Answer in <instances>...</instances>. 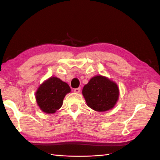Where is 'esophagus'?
I'll list each match as a JSON object with an SVG mask.
<instances>
[{
	"instance_id": "obj_1",
	"label": "esophagus",
	"mask_w": 160,
	"mask_h": 160,
	"mask_svg": "<svg viewBox=\"0 0 160 160\" xmlns=\"http://www.w3.org/2000/svg\"><path fill=\"white\" fill-rule=\"evenodd\" d=\"M80 91V88L79 87V88H76V89H74V92L75 93H79Z\"/></svg>"
}]
</instances>
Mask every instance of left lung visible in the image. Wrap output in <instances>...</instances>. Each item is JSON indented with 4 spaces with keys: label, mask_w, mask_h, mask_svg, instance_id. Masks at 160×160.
I'll use <instances>...</instances> for the list:
<instances>
[{
    "label": "left lung",
    "mask_w": 160,
    "mask_h": 160,
    "mask_svg": "<svg viewBox=\"0 0 160 160\" xmlns=\"http://www.w3.org/2000/svg\"><path fill=\"white\" fill-rule=\"evenodd\" d=\"M82 94L88 106L92 109L103 112L111 109L119 97L116 83L107 78L96 76L84 85Z\"/></svg>",
    "instance_id": "8db88e82"
}]
</instances>
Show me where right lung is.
<instances>
[{"mask_svg": "<svg viewBox=\"0 0 160 160\" xmlns=\"http://www.w3.org/2000/svg\"><path fill=\"white\" fill-rule=\"evenodd\" d=\"M70 91L68 84L59 78L51 77L37 90V104L45 113H53L62 107L64 96Z\"/></svg>", "mask_w": 160, "mask_h": 160, "instance_id": "obj_1", "label": "right lung"}]
</instances>
